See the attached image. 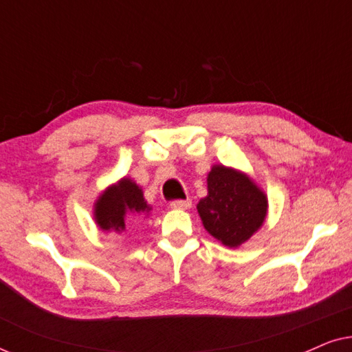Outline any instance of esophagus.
Listing matches in <instances>:
<instances>
[{"mask_svg":"<svg viewBox=\"0 0 352 352\" xmlns=\"http://www.w3.org/2000/svg\"><path fill=\"white\" fill-rule=\"evenodd\" d=\"M170 206L173 210H189L192 206V201L187 199V200H175L171 201Z\"/></svg>","mask_w":352,"mask_h":352,"instance_id":"34e87169","label":"esophagus"}]
</instances>
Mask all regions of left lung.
I'll use <instances>...</instances> for the list:
<instances>
[{"mask_svg":"<svg viewBox=\"0 0 352 352\" xmlns=\"http://www.w3.org/2000/svg\"><path fill=\"white\" fill-rule=\"evenodd\" d=\"M208 195L197 204L206 232L229 248H237L256 234L267 216V195L247 173L211 166Z\"/></svg>","mask_w":352,"mask_h":352,"instance_id":"1","label":"left lung"}]
</instances>
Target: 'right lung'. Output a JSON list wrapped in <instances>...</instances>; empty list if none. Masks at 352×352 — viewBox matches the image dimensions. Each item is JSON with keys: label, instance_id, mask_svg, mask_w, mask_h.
Segmentation results:
<instances>
[{"label": "right lung", "instance_id": "right-lung-1", "mask_svg": "<svg viewBox=\"0 0 352 352\" xmlns=\"http://www.w3.org/2000/svg\"><path fill=\"white\" fill-rule=\"evenodd\" d=\"M151 210L141 187L131 177L124 176L100 192L94 201L93 214L100 230L122 234L126 229V218L148 214Z\"/></svg>", "mask_w": 352, "mask_h": 352}]
</instances>
